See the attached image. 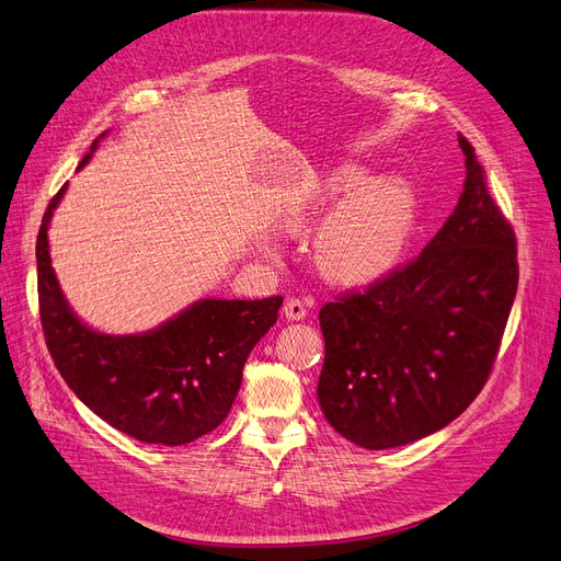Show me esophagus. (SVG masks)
Masks as SVG:
<instances>
[{
  "instance_id": "obj_1",
  "label": "esophagus",
  "mask_w": 561,
  "mask_h": 561,
  "mask_svg": "<svg viewBox=\"0 0 561 561\" xmlns=\"http://www.w3.org/2000/svg\"><path fill=\"white\" fill-rule=\"evenodd\" d=\"M284 316L288 321H302L307 316V305L300 298H290L284 302Z\"/></svg>"
}]
</instances>
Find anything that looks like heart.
Wrapping results in <instances>:
<instances>
[{
	"label": "heart",
	"mask_w": 561,
	"mask_h": 561,
	"mask_svg": "<svg viewBox=\"0 0 561 561\" xmlns=\"http://www.w3.org/2000/svg\"><path fill=\"white\" fill-rule=\"evenodd\" d=\"M362 181L364 172L359 169H339L316 194L309 213L296 217L294 227H307L311 215L321 213L339 194ZM412 222H415V202L401 181H367L346 199H341L323 220L313 242L316 263L332 282L369 284L399 261Z\"/></svg>",
	"instance_id": "b5f03b06"
}]
</instances>
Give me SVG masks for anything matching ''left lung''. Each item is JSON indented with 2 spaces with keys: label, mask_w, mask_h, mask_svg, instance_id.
<instances>
[{
  "label": "left lung",
  "mask_w": 561,
  "mask_h": 561,
  "mask_svg": "<svg viewBox=\"0 0 561 561\" xmlns=\"http://www.w3.org/2000/svg\"><path fill=\"white\" fill-rule=\"evenodd\" d=\"M462 194L424 252L321 307L319 403L364 449L440 431L489 380L518 288L516 233L485 185L474 146Z\"/></svg>",
  "instance_id": "8db88e82"
}]
</instances>
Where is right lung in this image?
Wrapping results in <instances>:
<instances>
[{"mask_svg":"<svg viewBox=\"0 0 561 561\" xmlns=\"http://www.w3.org/2000/svg\"><path fill=\"white\" fill-rule=\"evenodd\" d=\"M64 190L47 204L36 238L38 311L55 367L89 410L135 440H197L229 415L242 367L277 321L282 296L199 300L146 334L93 332L68 309L47 252V225Z\"/></svg>","mask_w":561,"mask_h":561,"instance_id":"add662e5","label":"right lung"}]
</instances>
